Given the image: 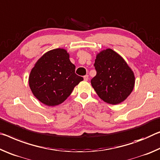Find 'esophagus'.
I'll use <instances>...</instances> for the list:
<instances>
[{
	"label": "esophagus",
	"mask_w": 160,
	"mask_h": 160,
	"mask_svg": "<svg viewBox=\"0 0 160 160\" xmlns=\"http://www.w3.org/2000/svg\"><path fill=\"white\" fill-rule=\"evenodd\" d=\"M83 78H84L85 81H88V75H85L84 77H83Z\"/></svg>",
	"instance_id": "1"
}]
</instances>
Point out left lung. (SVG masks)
<instances>
[{"label":"left lung","instance_id":"obj_1","mask_svg":"<svg viewBox=\"0 0 160 160\" xmlns=\"http://www.w3.org/2000/svg\"><path fill=\"white\" fill-rule=\"evenodd\" d=\"M96 75L91 81L103 101L116 105L128 98L135 86L134 73L121 56L111 49L101 51L94 63Z\"/></svg>","mask_w":160,"mask_h":160}]
</instances>
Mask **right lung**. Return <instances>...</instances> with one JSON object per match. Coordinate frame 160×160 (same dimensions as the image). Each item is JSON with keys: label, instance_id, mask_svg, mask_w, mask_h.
<instances>
[{"label": "right lung", "instance_id": "right-lung-1", "mask_svg": "<svg viewBox=\"0 0 160 160\" xmlns=\"http://www.w3.org/2000/svg\"><path fill=\"white\" fill-rule=\"evenodd\" d=\"M75 68L65 49L58 48L48 52L36 62L29 77L33 95L49 106L63 103L83 80L75 74Z\"/></svg>", "mask_w": 160, "mask_h": 160}]
</instances>
